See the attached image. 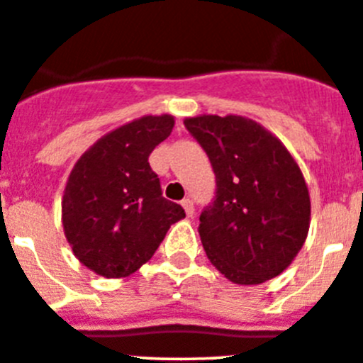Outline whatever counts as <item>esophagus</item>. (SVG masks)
Here are the masks:
<instances>
[{
	"instance_id": "34e87169",
	"label": "esophagus",
	"mask_w": 363,
	"mask_h": 363,
	"mask_svg": "<svg viewBox=\"0 0 363 363\" xmlns=\"http://www.w3.org/2000/svg\"><path fill=\"white\" fill-rule=\"evenodd\" d=\"M182 206H184V210H185V213H187V217L194 216V203H192L191 199H184V201H182Z\"/></svg>"
}]
</instances>
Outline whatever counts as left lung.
I'll list each match as a JSON object with an SVG mask.
<instances>
[{"mask_svg":"<svg viewBox=\"0 0 363 363\" xmlns=\"http://www.w3.org/2000/svg\"><path fill=\"white\" fill-rule=\"evenodd\" d=\"M216 172V199L199 216V237L213 267L235 285L281 274L305 244L310 194L291 151L242 116L184 121Z\"/></svg>","mask_w":363,"mask_h":363,"instance_id":"8db88e82","label":"left lung"}]
</instances>
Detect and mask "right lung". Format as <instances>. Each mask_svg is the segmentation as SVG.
<instances>
[{
  "instance_id": "right-lung-1",
  "label": "right lung",
  "mask_w": 363,
  "mask_h": 363,
  "mask_svg": "<svg viewBox=\"0 0 363 363\" xmlns=\"http://www.w3.org/2000/svg\"><path fill=\"white\" fill-rule=\"evenodd\" d=\"M174 117L143 116L96 140L72 167L62 196V226L74 257L105 278H124L155 255L184 208L162 196L151 151Z\"/></svg>"
}]
</instances>
